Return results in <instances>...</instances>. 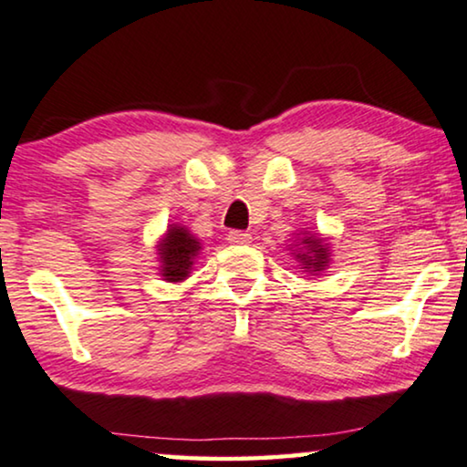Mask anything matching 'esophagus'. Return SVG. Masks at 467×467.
Returning <instances> with one entry per match:
<instances>
[{
    "instance_id": "1",
    "label": "esophagus",
    "mask_w": 467,
    "mask_h": 467,
    "mask_svg": "<svg viewBox=\"0 0 467 467\" xmlns=\"http://www.w3.org/2000/svg\"><path fill=\"white\" fill-rule=\"evenodd\" d=\"M227 240L232 242V244H248V242H251V234L238 232V229H234V232L227 234Z\"/></svg>"
}]
</instances>
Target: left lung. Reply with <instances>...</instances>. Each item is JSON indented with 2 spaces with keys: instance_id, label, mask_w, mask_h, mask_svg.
<instances>
[{
  "instance_id": "left-lung-1",
  "label": "left lung",
  "mask_w": 467,
  "mask_h": 467,
  "mask_svg": "<svg viewBox=\"0 0 467 467\" xmlns=\"http://www.w3.org/2000/svg\"><path fill=\"white\" fill-rule=\"evenodd\" d=\"M300 251L294 253V257L298 259L302 270L308 275H319L330 265V246L328 242L319 235H302L300 240Z\"/></svg>"
}]
</instances>
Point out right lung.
<instances>
[{
    "label": "right lung",
    "instance_id": "1",
    "mask_svg": "<svg viewBox=\"0 0 467 467\" xmlns=\"http://www.w3.org/2000/svg\"><path fill=\"white\" fill-rule=\"evenodd\" d=\"M202 251V242L186 227L169 225L165 238L159 244L161 276L169 283H180L191 275L192 262Z\"/></svg>",
    "mask_w": 467,
    "mask_h": 467
}]
</instances>
